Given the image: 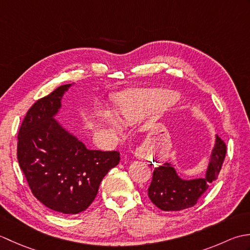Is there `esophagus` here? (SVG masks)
<instances>
[{
	"instance_id": "34e87169",
	"label": "esophagus",
	"mask_w": 250,
	"mask_h": 250,
	"mask_svg": "<svg viewBox=\"0 0 250 250\" xmlns=\"http://www.w3.org/2000/svg\"><path fill=\"white\" fill-rule=\"evenodd\" d=\"M134 155H135V157L137 159H143V158H144V152H143L142 149H136L135 152H134Z\"/></svg>"
}]
</instances>
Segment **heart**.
<instances>
[{
    "label": "heart",
    "instance_id": "obj_1",
    "mask_svg": "<svg viewBox=\"0 0 250 250\" xmlns=\"http://www.w3.org/2000/svg\"><path fill=\"white\" fill-rule=\"evenodd\" d=\"M179 94L167 89H130L121 92L116 101L115 113L125 124H134L151 114L160 113L177 103ZM99 120L114 133H120V122L109 111H101Z\"/></svg>",
    "mask_w": 250,
    "mask_h": 250
}]
</instances>
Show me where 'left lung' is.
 <instances>
[{
	"label": "left lung",
	"instance_id": "obj_1",
	"mask_svg": "<svg viewBox=\"0 0 250 250\" xmlns=\"http://www.w3.org/2000/svg\"><path fill=\"white\" fill-rule=\"evenodd\" d=\"M227 147L218 135L209 155L208 167L203 177L184 179L177 174L172 164L164 163L152 173L148 196L158 208L162 210H182L196 204L200 196L209 188L221 169Z\"/></svg>",
	"mask_w": 250,
	"mask_h": 250
}]
</instances>
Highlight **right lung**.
<instances>
[{"instance_id":"add662e5","label":"right lung","mask_w":250,"mask_h":250,"mask_svg":"<svg viewBox=\"0 0 250 250\" xmlns=\"http://www.w3.org/2000/svg\"><path fill=\"white\" fill-rule=\"evenodd\" d=\"M73 83L58 87L28 110L18 133L17 158L32 193L64 215L86 210L100 184L120 161L118 151L89 150L56 116Z\"/></svg>"}]
</instances>
